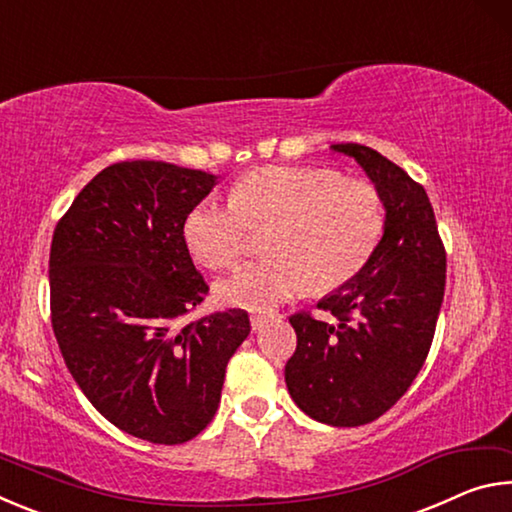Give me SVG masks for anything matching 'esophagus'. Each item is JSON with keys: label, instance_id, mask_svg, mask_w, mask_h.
Here are the masks:
<instances>
[{"label": "esophagus", "instance_id": "1", "mask_svg": "<svg viewBox=\"0 0 512 512\" xmlns=\"http://www.w3.org/2000/svg\"><path fill=\"white\" fill-rule=\"evenodd\" d=\"M268 325V316H250V327H253V332H259V329H264Z\"/></svg>", "mask_w": 512, "mask_h": 512}]
</instances>
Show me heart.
Listing matches in <instances>:
<instances>
[{
  "label": "heart",
  "instance_id": "obj_1",
  "mask_svg": "<svg viewBox=\"0 0 512 512\" xmlns=\"http://www.w3.org/2000/svg\"><path fill=\"white\" fill-rule=\"evenodd\" d=\"M262 262L216 284L223 305L271 311L307 287L332 291L350 282L384 232L377 187L341 178L325 167H259L232 189V201L196 203L185 219V241L212 271L244 257L250 230H267Z\"/></svg>",
  "mask_w": 512,
  "mask_h": 512
}]
</instances>
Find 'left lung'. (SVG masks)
<instances>
[{"label": "left lung", "mask_w": 512, "mask_h": 512, "mask_svg": "<svg viewBox=\"0 0 512 512\" xmlns=\"http://www.w3.org/2000/svg\"><path fill=\"white\" fill-rule=\"evenodd\" d=\"M357 160L384 203V235L368 264L318 307L334 323L293 314L298 345L284 366L302 411L359 427L409 391L427 359L445 296L447 257L424 187L370 146L332 144Z\"/></svg>", "instance_id": "8db88e82"}]
</instances>
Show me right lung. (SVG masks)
I'll list each match as a JSON object with an SVG mask.
<instances>
[{
    "label": "right lung",
    "mask_w": 512,
    "mask_h": 512,
    "mask_svg": "<svg viewBox=\"0 0 512 512\" xmlns=\"http://www.w3.org/2000/svg\"><path fill=\"white\" fill-rule=\"evenodd\" d=\"M216 180L169 162L110 164L51 239V327L69 372L103 418L155 445L212 422L225 366L250 334L244 309L178 323L210 291L183 228Z\"/></svg>",
    "instance_id": "right-lung-1"
}]
</instances>
